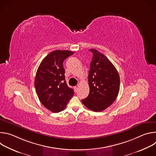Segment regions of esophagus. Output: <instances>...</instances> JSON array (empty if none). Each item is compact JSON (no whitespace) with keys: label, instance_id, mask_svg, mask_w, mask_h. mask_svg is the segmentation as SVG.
<instances>
[{"label":"esophagus","instance_id":"34e87169","mask_svg":"<svg viewBox=\"0 0 156 156\" xmlns=\"http://www.w3.org/2000/svg\"><path fill=\"white\" fill-rule=\"evenodd\" d=\"M78 86H75L74 87V90H75V91L76 92L78 91Z\"/></svg>","mask_w":156,"mask_h":156}]
</instances>
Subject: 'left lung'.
<instances>
[{
    "label": "left lung",
    "mask_w": 156,
    "mask_h": 156,
    "mask_svg": "<svg viewBox=\"0 0 156 156\" xmlns=\"http://www.w3.org/2000/svg\"><path fill=\"white\" fill-rule=\"evenodd\" d=\"M90 51L93 54L88 75L90 93L81 101L90 110L101 112L115 101L120 90V76L106 56L96 49Z\"/></svg>",
    "instance_id": "8db88e82"
}]
</instances>
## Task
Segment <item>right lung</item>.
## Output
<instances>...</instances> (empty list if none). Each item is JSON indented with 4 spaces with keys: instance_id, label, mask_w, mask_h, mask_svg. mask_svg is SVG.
<instances>
[{
    "instance_id": "right-lung-1",
    "label": "right lung",
    "mask_w": 156,
    "mask_h": 156,
    "mask_svg": "<svg viewBox=\"0 0 156 156\" xmlns=\"http://www.w3.org/2000/svg\"><path fill=\"white\" fill-rule=\"evenodd\" d=\"M69 51L51 52L40 63L34 86L41 104L54 113L63 110L74 94L73 90L66 83L64 60L73 54Z\"/></svg>"
}]
</instances>
